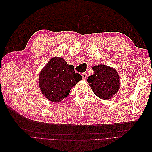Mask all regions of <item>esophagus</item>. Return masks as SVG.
<instances>
[{"instance_id":"1","label":"esophagus","mask_w":152,"mask_h":152,"mask_svg":"<svg viewBox=\"0 0 152 152\" xmlns=\"http://www.w3.org/2000/svg\"><path fill=\"white\" fill-rule=\"evenodd\" d=\"M82 78H83V80H86V78H87V77H88L86 73H82Z\"/></svg>"}]
</instances>
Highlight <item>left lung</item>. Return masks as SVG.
I'll return each mask as SVG.
<instances>
[{"label":"left lung","instance_id":"left-lung-1","mask_svg":"<svg viewBox=\"0 0 152 152\" xmlns=\"http://www.w3.org/2000/svg\"><path fill=\"white\" fill-rule=\"evenodd\" d=\"M92 69L93 74L88 77V82L93 92L100 99H110L120 88V77L117 70L102 64Z\"/></svg>","mask_w":152,"mask_h":152}]
</instances>
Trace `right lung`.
I'll return each instance as SVG.
<instances>
[{"label": "right lung", "instance_id": "1", "mask_svg": "<svg viewBox=\"0 0 152 152\" xmlns=\"http://www.w3.org/2000/svg\"><path fill=\"white\" fill-rule=\"evenodd\" d=\"M82 79L81 74L75 73L73 65L67 64L62 57H55L40 71L38 83L45 97L50 101L59 102Z\"/></svg>", "mask_w": 152, "mask_h": 152}]
</instances>
